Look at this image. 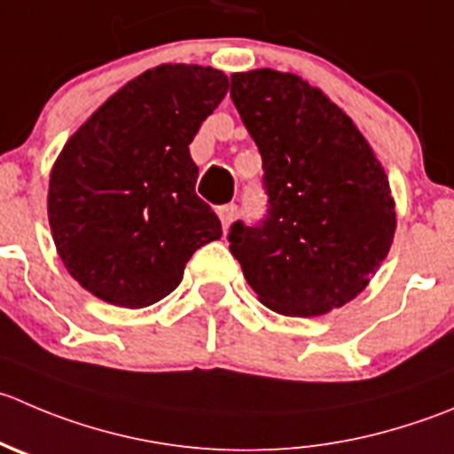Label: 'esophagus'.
<instances>
[{
  "mask_svg": "<svg viewBox=\"0 0 454 454\" xmlns=\"http://www.w3.org/2000/svg\"><path fill=\"white\" fill-rule=\"evenodd\" d=\"M217 213H219V219H222V223H223V231H226V228L237 219V213H239V210H237L235 204H226V206H219Z\"/></svg>",
  "mask_w": 454,
  "mask_h": 454,
  "instance_id": "obj_1",
  "label": "esophagus"
}]
</instances>
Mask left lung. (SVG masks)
<instances>
[{
	"label": "left lung",
	"instance_id": "1",
	"mask_svg": "<svg viewBox=\"0 0 454 454\" xmlns=\"http://www.w3.org/2000/svg\"><path fill=\"white\" fill-rule=\"evenodd\" d=\"M232 104L259 148L268 213L235 222L231 253L259 301L288 317L357 297L395 237L390 184L344 110L293 73L231 74Z\"/></svg>",
	"mask_w": 454,
	"mask_h": 454
}]
</instances>
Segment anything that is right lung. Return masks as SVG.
Here are the masks:
<instances>
[{"label": "right lung", "mask_w": 454, "mask_h": 454, "mask_svg": "<svg viewBox=\"0 0 454 454\" xmlns=\"http://www.w3.org/2000/svg\"><path fill=\"white\" fill-rule=\"evenodd\" d=\"M226 92L222 70L161 64L108 97L66 142L48 222L66 270L88 293L153 306L177 288L192 253L222 237L195 192L188 144Z\"/></svg>", "instance_id": "add662e5"}]
</instances>
